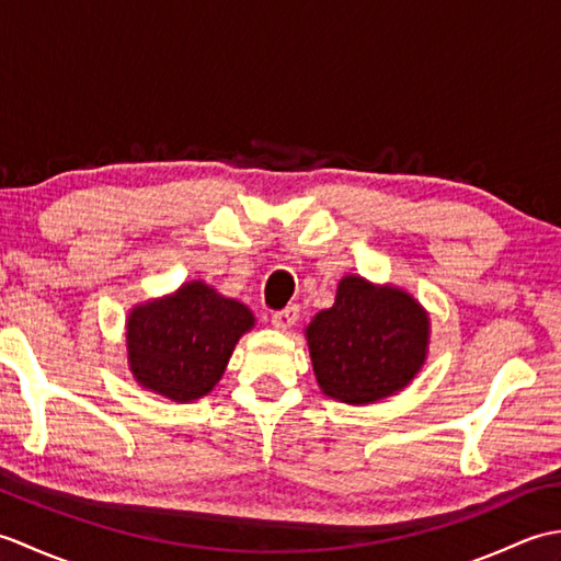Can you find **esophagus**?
Returning <instances> with one entry per match:
<instances>
[{
  "mask_svg": "<svg viewBox=\"0 0 561 561\" xmlns=\"http://www.w3.org/2000/svg\"><path fill=\"white\" fill-rule=\"evenodd\" d=\"M296 320H299V306H296V304L282 308V311H274L272 313V325L277 328V330L294 328Z\"/></svg>",
  "mask_w": 561,
  "mask_h": 561,
  "instance_id": "1",
  "label": "esophagus"
}]
</instances>
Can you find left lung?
Masks as SVG:
<instances>
[{"label":"left lung","mask_w":561,"mask_h":561,"mask_svg":"<svg viewBox=\"0 0 561 561\" xmlns=\"http://www.w3.org/2000/svg\"><path fill=\"white\" fill-rule=\"evenodd\" d=\"M320 390L347 404L396 396L420 371L428 350V316L398 287L356 274L340 279L335 304L306 328Z\"/></svg>","instance_id":"left-lung-1"}]
</instances>
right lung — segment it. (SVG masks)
<instances>
[{
    "label": "right lung",
    "mask_w": 561,
    "mask_h": 561,
    "mask_svg": "<svg viewBox=\"0 0 561 561\" xmlns=\"http://www.w3.org/2000/svg\"><path fill=\"white\" fill-rule=\"evenodd\" d=\"M255 325L250 308L187 282L127 316V364L135 380L173 402L205 398L219 383L236 342Z\"/></svg>",
    "instance_id": "right-lung-1"
}]
</instances>
